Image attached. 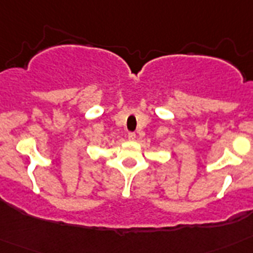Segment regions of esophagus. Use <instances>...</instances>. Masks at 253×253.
Wrapping results in <instances>:
<instances>
[{"label":"esophagus","instance_id":"esophagus-1","mask_svg":"<svg viewBox=\"0 0 253 253\" xmlns=\"http://www.w3.org/2000/svg\"><path fill=\"white\" fill-rule=\"evenodd\" d=\"M128 138L130 140H134L135 139V133H128Z\"/></svg>","mask_w":253,"mask_h":253}]
</instances>
